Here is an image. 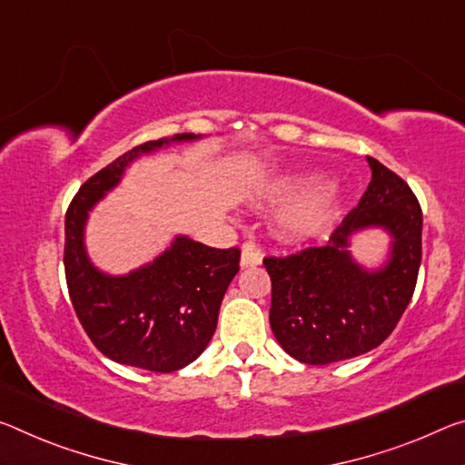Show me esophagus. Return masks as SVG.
Returning a JSON list of instances; mask_svg holds the SVG:
<instances>
[{
  "mask_svg": "<svg viewBox=\"0 0 465 465\" xmlns=\"http://www.w3.org/2000/svg\"><path fill=\"white\" fill-rule=\"evenodd\" d=\"M261 261H262L261 250L256 248L254 242H246V244L242 246V259H240L242 267H256V264H261Z\"/></svg>",
  "mask_w": 465,
  "mask_h": 465,
  "instance_id": "esophagus-1",
  "label": "esophagus"
}]
</instances>
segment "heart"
Wrapping results in <instances>:
<instances>
[{"mask_svg":"<svg viewBox=\"0 0 465 465\" xmlns=\"http://www.w3.org/2000/svg\"><path fill=\"white\" fill-rule=\"evenodd\" d=\"M316 182L314 175H290L269 188L271 201H287ZM337 190L321 186L293 201L277 219L279 235L287 242H311L329 230L337 215Z\"/></svg>","mask_w":465,"mask_h":465,"instance_id":"heart-1","label":"heart"}]
</instances>
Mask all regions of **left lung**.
Masks as SVG:
<instances>
[{"mask_svg": "<svg viewBox=\"0 0 465 465\" xmlns=\"http://www.w3.org/2000/svg\"><path fill=\"white\" fill-rule=\"evenodd\" d=\"M372 180L325 246L264 256L269 321L282 348L304 364L366 353L391 335L414 296L422 261V209L400 175L368 157ZM366 226L392 233V259L366 272L351 259L349 235Z\"/></svg>", "mask_w": 465, "mask_h": 465, "instance_id": "1", "label": "left lung"}]
</instances>
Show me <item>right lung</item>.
<instances>
[{
  "mask_svg": "<svg viewBox=\"0 0 465 465\" xmlns=\"http://www.w3.org/2000/svg\"><path fill=\"white\" fill-rule=\"evenodd\" d=\"M194 134L149 140L88 178L65 213L64 267L80 325L103 356L151 372H175L201 356L217 327L227 285L240 271L238 248H211L178 235L146 267L112 277L84 250L88 211L117 186L136 157Z\"/></svg>",
  "mask_w": 465,
  "mask_h": 465,
  "instance_id": "1",
  "label": "right lung"
}]
</instances>
